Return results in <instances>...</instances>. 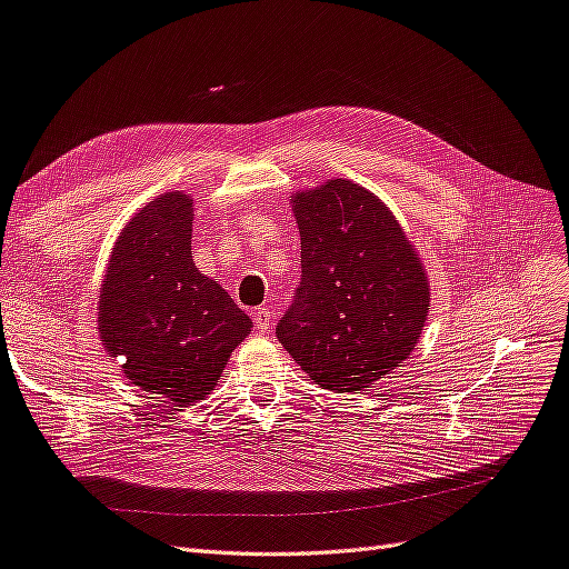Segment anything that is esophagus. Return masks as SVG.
<instances>
[{
    "label": "esophagus",
    "mask_w": 569,
    "mask_h": 569,
    "mask_svg": "<svg viewBox=\"0 0 569 569\" xmlns=\"http://www.w3.org/2000/svg\"><path fill=\"white\" fill-rule=\"evenodd\" d=\"M272 311H270V308L268 306H261V308H256V311H253V322H256V327H258V330H261V332H268L270 330V327H272Z\"/></svg>",
    "instance_id": "1"
}]
</instances>
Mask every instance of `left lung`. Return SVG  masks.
Returning <instances> with one entry per match:
<instances>
[{
  "instance_id": "left-lung-1",
  "label": "left lung",
  "mask_w": 569,
  "mask_h": 569,
  "mask_svg": "<svg viewBox=\"0 0 569 569\" xmlns=\"http://www.w3.org/2000/svg\"><path fill=\"white\" fill-rule=\"evenodd\" d=\"M301 282L274 327L332 391H363L410 356L429 311L418 253L387 206L351 180L299 192Z\"/></svg>"
}]
</instances>
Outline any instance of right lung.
<instances>
[{
  "instance_id": "obj_1",
  "label": "right lung",
  "mask_w": 569,
  "mask_h": 569,
  "mask_svg": "<svg viewBox=\"0 0 569 569\" xmlns=\"http://www.w3.org/2000/svg\"><path fill=\"white\" fill-rule=\"evenodd\" d=\"M192 199L168 192L137 213L113 247L99 297V332L132 385L166 403L209 393L249 316L192 261Z\"/></svg>"
}]
</instances>
